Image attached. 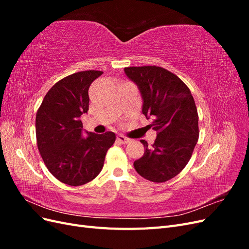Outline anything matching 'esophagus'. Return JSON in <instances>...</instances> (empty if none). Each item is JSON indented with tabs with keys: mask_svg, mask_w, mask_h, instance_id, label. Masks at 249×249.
I'll use <instances>...</instances> for the list:
<instances>
[{
	"mask_svg": "<svg viewBox=\"0 0 249 249\" xmlns=\"http://www.w3.org/2000/svg\"><path fill=\"white\" fill-rule=\"evenodd\" d=\"M117 141L122 143V144H126L127 142H130V139L123 136V135H117Z\"/></svg>",
	"mask_w": 249,
	"mask_h": 249,
	"instance_id": "obj_1",
	"label": "esophagus"
}]
</instances>
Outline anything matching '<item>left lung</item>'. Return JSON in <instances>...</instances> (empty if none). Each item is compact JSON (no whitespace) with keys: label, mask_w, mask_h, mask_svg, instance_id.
<instances>
[{"label":"left lung","mask_w":249,"mask_h":249,"mask_svg":"<svg viewBox=\"0 0 249 249\" xmlns=\"http://www.w3.org/2000/svg\"><path fill=\"white\" fill-rule=\"evenodd\" d=\"M136 83L143 100L142 113L152 117L157 132L152 147L134 162L139 175L150 182L164 183L178 176L189 162L199 136L198 114L190 89L175 73L160 66L124 67Z\"/></svg>","instance_id":"obj_1"}]
</instances>
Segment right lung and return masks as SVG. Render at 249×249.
<instances>
[{"instance_id": "1", "label": "right lung", "mask_w": 249, "mask_h": 249, "mask_svg": "<svg viewBox=\"0 0 249 249\" xmlns=\"http://www.w3.org/2000/svg\"><path fill=\"white\" fill-rule=\"evenodd\" d=\"M103 71L70 74L53 86L36 113V140L49 171L70 186L84 185L99 176L115 134L87 133L82 137L81 115L89 109L88 89Z\"/></svg>"}]
</instances>
